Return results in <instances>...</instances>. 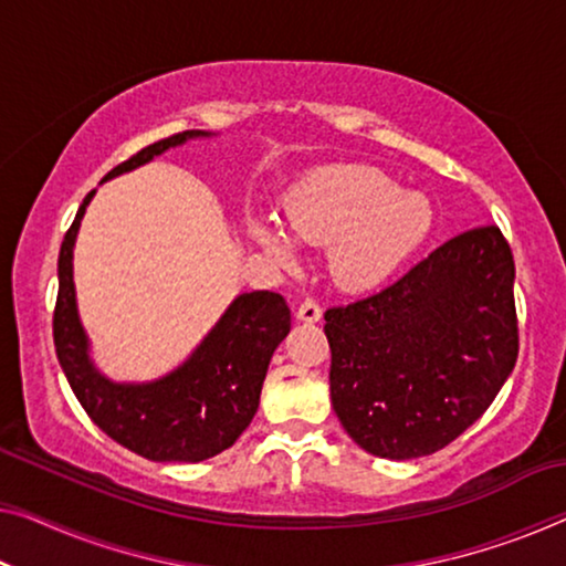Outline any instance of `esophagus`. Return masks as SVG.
<instances>
[{
	"label": "esophagus",
	"instance_id": "34e87169",
	"mask_svg": "<svg viewBox=\"0 0 566 566\" xmlns=\"http://www.w3.org/2000/svg\"><path fill=\"white\" fill-rule=\"evenodd\" d=\"M319 317H323V310H319L315 300H305L297 307V319H302V323H317Z\"/></svg>",
	"mask_w": 566,
	"mask_h": 566
}]
</instances>
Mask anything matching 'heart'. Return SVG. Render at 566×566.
Wrapping results in <instances>:
<instances>
[{
    "label": "heart",
    "instance_id": "heart-1",
    "mask_svg": "<svg viewBox=\"0 0 566 566\" xmlns=\"http://www.w3.org/2000/svg\"><path fill=\"white\" fill-rule=\"evenodd\" d=\"M282 221L292 239L331 247L327 269L337 286L368 292L389 282L432 229V210L368 165L310 172L286 192ZM249 233L276 264L292 266L297 249L280 226L251 218Z\"/></svg>",
    "mask_w": 566,
    "mask_h": 566
}]
</instances>
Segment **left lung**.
I'll use <instances>...</instances> for the list:
<instances>
[{
  "label": "left lung",
  "mask_w": 566,
  "mask_h": 566,
  "mask_svg": "<svg viewBox=\"0 0 566 566\" xmlns=\"http://www.w3.org/2000/svg\"><path fill=\"white\" fill-rule=\"evenodd\" d=\"M513 276L499 226H478L386 290L325 312L331 399L353 442L415 460L483 417L518 358Z\"/></svg>",
  "instance_id": "8db88e82"
}]
</instances>
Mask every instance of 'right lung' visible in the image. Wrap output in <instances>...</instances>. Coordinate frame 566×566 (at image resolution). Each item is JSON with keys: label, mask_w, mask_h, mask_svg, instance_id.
Here are the masks:
<instances>
[{"label": "right lung", "mask_w": 566, "mask_h": 566, "mask_svg": "<svg viewBox=\"0 0 566 566\" xmlns=\"http://www.w3.org/2000/svg\"><path fill=\"white\" fill-rule=\"evenodd\" d=\"M210 137L192 129L159 139L114 167L104 180L147 165L170 147ZM91 190L67 229L57 256V302L53 340L75 399L94 424L126 450L155 462H200L216 458L251 424L269 360L290 333L292 317L282 294L247 292L235 297L185 364L145 384H116L91 360L73 284V247Z\"/></svg>", "instance_id": "right-lung-1"}]
</instances>
